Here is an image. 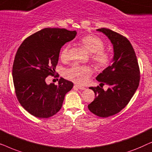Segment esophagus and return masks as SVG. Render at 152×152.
Wrapping results in <instances>:
<instances>
[{"mask_svg":"<svg viewBox=\"0 0 152 152\" xmlns=\"http://www.w3.org/2000/svg\"><path fill=\"white\" fill-rule=\"evenodd\" d=\"M75 86H76L77 88L78 89H80V90H85V89H86L85 87L80 86V85H78V84H75Z\"/></svg>","mask_w":152,"mask_h":152,"instance_id":"34e87169","label":"esophagus"}]
</instances>
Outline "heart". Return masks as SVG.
<instances>
[{"instance_id":"obj_1","label":"heart","mask_w":152,"mask_h":152,"mask_svg":"<svg viewBox=\"0 0 152 152\" xmlns=\"http://www.w3.org/2000/svg\"><path fill=\"white\" fill-rule=\"evenodd\" d=\"M80 43L91 53V58L95 66L99 69H104L109 66L111 61V55L109 51L104 50V43L99 37L88 34L83 37ZM70 45H66L60 52V59L63 61L69 59L68 52ZM93 73V70L88 66L73 65L66 70V76L72 82L83 84L87 82Z\"/></svg>"}]
</instances>
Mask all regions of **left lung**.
<instances>
[{"label":"left lung","instance_id":"obj_1","mask_svg":"<svg viewBox=\"0 0 152 152\" xmlns=\"http://www.w3.org/2000/svg\"><path fill=\"white\" fill-rule=\"evenodd\" d=\"M97 30L111 41L113 63L97 76L100 87H90L95 98L88 108L97 116L107 118L119 113L128 104L139 86L140 72L134 48L125 37L104 28ZM104 84L110 86L107 91L101 88Z\"/></svg>","mask_w":152,"mask_h":152}]
</instances>
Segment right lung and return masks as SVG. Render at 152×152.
<instances>
[{
	"instance_id": "add662e5",
	"label": "right lung",
	"mask_w": 152,
	"mask_h": 152,
	"mask_svg": "<svg viewBox=\"0 0 152 152\" xmlns=\"http://www.w3.org/2000/svg\"><path fill=\"white\" fill-rule=\"evenodd\" d=\"M76 34V31L64 28H44L26 38L18 48L12 68L14 89L20 105L31 115L48 118L61 109L73 83L61 77L58 85H48L45 79L59 77L55 68L60 50Z\"/></svg>"
}]
</instances>
